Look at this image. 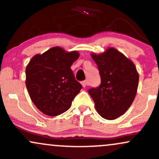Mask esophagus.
<instances>
[{
    "label": "esophagus",
    "instance_id": "obj_1",
    "mask_svg": "<svg viewBox=\"0 0 159 159\" xmlns=\"http://www.w3.org/2000/svg\"><path fill=\"white\" fill-rule=\"evenodd\" d=\"M81 84H82L83 88H86L87 85H88V82H87V81H84L81 82Z\"/></svg>",
    "mask_w": 159,
    "mask_h": 159
}]
</instances>
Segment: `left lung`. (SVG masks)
Here are the masks:
<instances>
[{
	"label": "left lung",
	"mask_w": 159,
	"mask_h": 159,
	"mask_svg": "<svg viewBox=\"0 0 159 159\" xmlns=\"http://www.w3.org/2000/svg\"><path fill=\"white\" fill-rule=\"evenodd\" d=\"M98 65L101 83L88 93L97 111L106 120H115L126 112L136 98L139 73L134 63L115 48L101 54L91 53Z\"/></svg>",
	"instance_id": "obj_1"
}]
</instances>
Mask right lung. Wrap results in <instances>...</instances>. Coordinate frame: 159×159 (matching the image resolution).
Here are the masks:
<instances>
[{"label": "right lung", "instance_id": "add662e5", "mask_svg": "<svg viewBox=\"0 0 159 159\" xmlns=\"http://www.w3.org/2000/svg\"><path fill=\"white\" fill-rule=\"evenodd\" d=\"M77 51L59 46L33 56L26 68V86L32 101L42 113L54 116L71 107L82 88L71 68L79 57Z\"/></svg>", "mask_w": 159, "mask_h": 159}]
</instances>
